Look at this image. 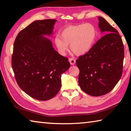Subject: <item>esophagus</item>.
<instances>
[{
  "mask_svg": "<svg viewBox=\"0 0 131 131\" xmlns=\"http://www.w3.org/2000/svg\"><path fill=\"white\" fill-rule=\"evenodd\" d=\"M69 61L70 65H74L75 63H76V60L73 58H69Z\"/></svg>",
  "mask_w": 131,
  "mask_h": 131,
  "instance_id": "1",
  "label": "esophagus"
}]
</instances>
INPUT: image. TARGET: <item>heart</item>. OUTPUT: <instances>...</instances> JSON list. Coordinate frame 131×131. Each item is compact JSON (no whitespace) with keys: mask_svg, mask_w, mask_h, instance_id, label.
I'll use <instances>...</instances> for the list:
<instances>
[{"mask_svg":"<svg viewBox=\"0 0 131 131\" xmlns=\"http://www.w3.org/2000/svg\"><path fill=\"white\" fill-rule=\"evenodd\" d=\"M97 29L91 23L71 25L63 28L55 37L54 43L61 54H65L70 44V50L75 54L82 55L92 48L97 38Z\"/></svg>","mask_w":131,"mask_h":131,"instance_id":"heart-1","label":"heart"}]
</instances>
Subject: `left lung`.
Returning a JSON list of instances; mask_svg holds the SVG:
<instances>
[{
    "label": "left lung",
    "mask_w": 131,
    "mask_h": 131,
    "mask_svg": "<svg viewBox=\"0 0 131 131\" xmlns=\"http://www.w3.org/2000/svg\"><path fill=\"white\" fill-rule=\"evenodd\" d=\"M99 28L106 34L88 52L79 57V84L86 94L99 96L110 92L123 73L124 48L118 31L103 17H98Z\"/></svg>",
    "instance_id": "8db88e82"
}]
</instances>
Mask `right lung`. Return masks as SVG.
Masks as SVG:
<instances>
[{
	"mask_svg": "<svg viewBox=\"0 0 131 131\" xmlns=\"http://www.w3.org/2000/svg\"><path fill=\"white\" fill-rule=\"evenodd\" d=\"M57 20L33 22L15 38L12 66L21 89L39 101H47L61 87V75L70 65L67 58L54 50L47 37L52 34Z\"/></svg>",
	"mask_w": 131,
	"mask_h": 131,
	"instance_id": "1",
	"label": "right lung"
}]
</instances>
